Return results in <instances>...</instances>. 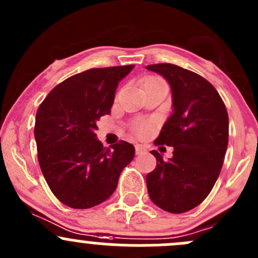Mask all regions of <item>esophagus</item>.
I'll list each match as a JSON object with an SVG mask.
<instances>
[{
  "mask_svg": "<svg viewBox=\"0 0 258 258\" xmlns=\"http://www.w3.org/2000/svg\"><path fill=\"white\" fill-rule=\"evenodd\" d=\"M136 155H141V153H144L145 152V147H142L141 145H136Z\"/></svg>",
  "mask_w": 258,
  "mask_h": 258,
  "instance_id": "34e87169",
  "label": "esophagus"
}]
</instances>
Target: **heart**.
I'll use <instances>...</instances> for the list:
<instances>
[{
	"instance_id": "obj_1",
	"label": "heart",
	"mask_w": 258,
	"mask_h": 258,
	"mask_svg": "<svg viewBox=\"0 0 258 258\" xmlns=\"http://www.w3.org/2000/svg\"><path fill=\"white\" fill-rule=\"evenodd\" d=\"M148 80H153V79H148ZM135 132H136L139 136H146V135L150 132V124L146 123V122H140V123H137L136 127H135Z\"/></svg>"
}]
</instances>
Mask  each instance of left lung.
<instances>
[{"mask_svg": "<svg viewBox=\"0 0 258 258\" xmlns=\"http://www.w3.org/2000/svg\"><path fill=\"white\" fill-rule=\"evenodd\" d=\"M172 93V114L162 126L156 145L173 147L163 160L151 151L157 166L146 177L150 199L171 213L199 206L215 186L228 144V114L222 98L207 80L171 63L150 64Z\"/></svg>", "mask_w": 258, "mask_h": 258, "instance_id": "left-lung-1", "label": "left lung"}]
</instances>
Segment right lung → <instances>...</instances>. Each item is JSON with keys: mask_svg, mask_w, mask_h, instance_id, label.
I'll use <instances>...</instances> for the list:
<instances>
[{"mask_svg": "<svg viewBox=\"0 0 258 258\" xmlns=\"http://www.w3.org/2000/svg\"><path fill=\"white\" fill-rule=\"evenodd\" d=\"M134 64L92 69L69 77L45 98L36 114L35 140L41 171L54 196L72 209L102 204L135 157L126 141L103 147L97 121L111 112L119 81Z\"/></svg>", "mask_w": 258, "mask_h": 258, "instance_id": "add662e5", "label": "right lung"}]
</instances>
